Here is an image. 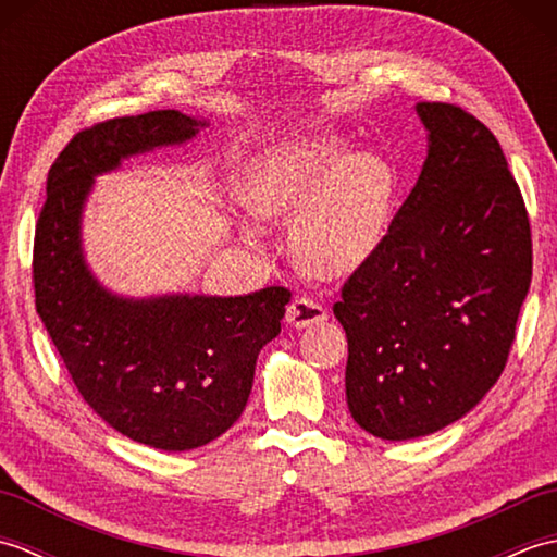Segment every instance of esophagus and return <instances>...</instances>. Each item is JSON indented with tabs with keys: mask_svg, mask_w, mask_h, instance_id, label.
<instances>
[{
	"mask_svg": "<svg viewBox=\"0 0 557 557\" xmlns=\"http://www.w3.org/2000/svg\"><path fill=\"white\" fill-rule=\"evenodd\" d=\"M325 318H327V311L321 304L309 297H297L287 306V323L297 330L323 323Z\"/></svg>",
	"mask_w": 557,
	"mask_h": 557,
	"instance_id": "34e87169",
	"label": "esophagus"
}]
</instances>
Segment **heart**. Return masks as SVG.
<instances>
[{
  "label": "heart",
  "instance_id": "1",
  "mask_svg": "<svg viewBox=\"0 0 557 557\" xmlns=\"http://www.w3.org/2000/svg\"><path fill=\"white\" fill-rule=\"evenodd\" d=\"M239 196L258 220L294 215L289 248L299 268L315 277H345L385 239L395 176L381 158L347 156L339 138L313 136L248 164Z\"/></svg>",
  "mask_w": 557,
  "mask_h": 557
}]
</instances>
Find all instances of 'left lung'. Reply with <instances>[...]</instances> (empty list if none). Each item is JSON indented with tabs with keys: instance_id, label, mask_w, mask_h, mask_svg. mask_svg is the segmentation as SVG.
Segmentation results:
<instances>
[{
	"instance_id": "8db88e82",
	"label": "left lung",
	"mask_w": 557,
	"mask_h": 557,
	"mask_svg": "<svg viewBox=\"0 0 557 557\" xmlns=\"http://www.w3.org/2000/svg\"><path fill=\"white\" fill-rule=\"evenodd\" d=\"M417 112L429 128L419 182L333 306L349 411L383 441L435 433L479 405L531 285L529 215L498 138L457 104Z\"/></svg>"
}]
</instances>
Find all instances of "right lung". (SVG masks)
<instances>
[{"label":"right lung","instance_id":"obj_1","mask_svg":"<svg viewBox=\"0 0 557 557\" xmlns=\"http://www.w3.org/2000/svg\"><path fill=\"white\" fill-rule=\"evenodd\" d=\"M200 126L208 124L158 110L81 128L47 172L33 244L35 309L81 397L122 435L168 453L215 441L242 417L256 359L280 335L292 292L116 297L83 260L81 212L92 176L184 144Z\"/></svg>","mask_w":557,"mask_h":557}]
</instances>
